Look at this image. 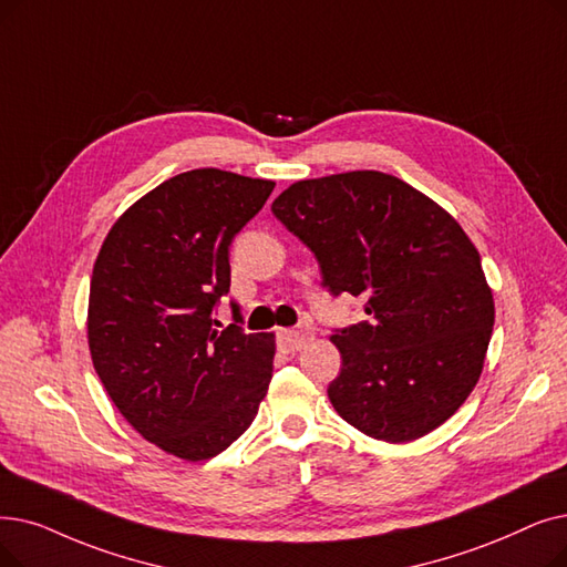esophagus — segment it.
<instances>
[{"mask_svg":"<svg viewBox=\"0 0 567 567\" xmlns=\"http://www.w3.org/2000/svg\"><path fill=\"white\" fill-rule=\"evenodd\" d=\"M310 338H312V333L308 329H280L278 331V348L287 354L301 352L310 342Z\"/></svg>","mask_w":567,"mask_h":567,"instance_id":"obj_1","label":"esophagus"}]
</instances>
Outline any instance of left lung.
<instances>
[{
    "instance_id": "left-lung-1",
    "label": "left lung",
    "mask_w": 567,
    "mask_h": 567,
    "mask_svg": "<svg viewBox=\"0 0 567 567\" xmlns=\"http://www.w3.org/2000/svg\"><path fill=\"white\" fill-rule=\"evenodd\" d=\"M270 210L308 245L333 297L365 301V322L331 336L342 359L329 384L336 412L384 442L445 424L482 375L496 315L456 219L380 171L299 181Z\"/></svg>"
}]
</instances>
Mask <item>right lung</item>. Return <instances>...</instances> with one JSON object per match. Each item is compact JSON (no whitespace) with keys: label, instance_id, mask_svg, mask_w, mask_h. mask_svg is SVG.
<instances>
[{"label":"right lung","instance_id":"add662e5","mask_svg":"<svg viewBox=\"0 0 567 567\" xmlns=\"http://www.w3.org/2000/svg\"><path fill=\"white\" fill-rule=\"evenodd\" d=\"M274 181L194 168L164 181L111 227L94 261L87 342L120 414L185 461L225 452L257 416L274 378V333L217 331L229 245Z\"/></svg>","mask_w":567,"mask_h":567}]
</instances>
